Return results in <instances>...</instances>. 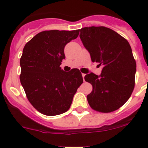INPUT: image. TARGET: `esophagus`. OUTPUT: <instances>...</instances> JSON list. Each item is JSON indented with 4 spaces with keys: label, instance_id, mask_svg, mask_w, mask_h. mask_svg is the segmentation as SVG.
Masks as SVG:
<instances>
[{
    "label": "esophagus",
    "instance_id": "esophagus-1",
    "mask_svg": "<svg viewBox=\"0 0 148 148\" xmlns=\"http://www.w3.org/2000/svg\"><path fill=\"white\" fill-rule=\"evenodd\" d=\"M85 75H86V74H82V77H83L84 81V77H85Z\"/></svg>",
    "mask_w": 148,
    "mask_h": 148
}]
</instances>
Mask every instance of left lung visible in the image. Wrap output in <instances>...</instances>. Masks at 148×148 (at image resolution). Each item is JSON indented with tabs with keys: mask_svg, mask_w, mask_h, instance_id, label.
<instances>
[{
	"mask_svg": "<svg viewBox=\"0 0 148 148\" xmlns=\"http://www.w3.org/2000/svg\"><path fill=\"white\" fill-rule=\"evenodd\" d=\"M79 36L92 62L103 66L99 76L90 73L84 77L93 88L87 95L89 106L103 113L118 110L129 99L135 87L136 62L129 42L104 26L82 28Z\"/></svg>",
	"mask_w": 148,
	"mask_h": 148,
	"instance_id": "obj_1",
	"label": "left lung"
}]
</instances>
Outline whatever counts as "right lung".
Here are the masks:
<instances>
[{"label": "right lung", "mask_w": 148, "mask_h": 148, "mask_svg": "<svg viewBox=\"0 0 148 148\" xmlns=\"http://www.w3.org/2000/svg\"><path fill=\"white\" fill-rule=\"evenodd\" d=\"M79 34V29L41 31L23 48L20 59L21 83L29 102L45 115L66 112L83 83L78 69L66 72L60 67L65 59V46Z\"/></svg>", "instance_id": "1"}]
</instances>
